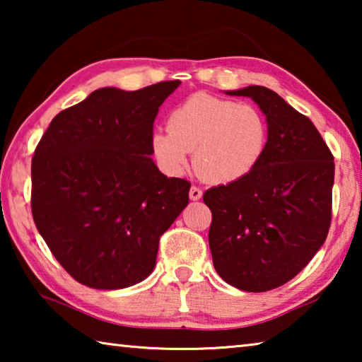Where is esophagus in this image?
<instances>
[{
  "mask_svg": "<svg viewBox=\"0 0 362 362\" xmlns=\"http://www.w3.org/2000/svg\"><path fill=\"white\" fill-rule=\"evenodd\" d=\"M201 196H203V192H201V188H198V187L189 188V199L198 201V199H201Z\"/></svg>",
  "mask_w": 362,
  "mask_h": 362,
  "instance_id": "1",
  "label": "esophagus"
}]
</instances>
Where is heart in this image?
<instances>
[{
	"label": "heart",
	"instance_id": "obj_1",
	"mask_svg": "<svg viewBox=\"0 0 362 362\" xmlns=\"http://www.w3.org/2000/svg\"><path fill=\"white\" fill-rule=\"evenodd\" d=\"M169 129L151 136V148L169 173H182L194 151V169L211 183L246 177L267 146V121L252 105L196 93L169 115Z\"/></svg>",
	"mask_w": 362,
	"mask_h": 362
}]
</instances>
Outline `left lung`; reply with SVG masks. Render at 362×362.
I'll return each mask as SVG.
<instances>
[{"mask_svg": "<svg viewBox=\"0 0 362 362\" xmlns=\"http://www.w3.org/2000/svg\"><path fill=\"white\" fill-rule=\"evenodd\" d=\"M250 97L267 116L268 140L243 179L212 187L209 247L225 283L265 292L302 272L326 241L335 164L313 122L263 86L226 90Z\"/></svg>", "mask_w": 362, "mask_h": 362, "instance_id": "obj_1", "label": "left lung"}]
</instances>
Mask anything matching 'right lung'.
I'll return each mask as SVG.
<instances>
[{
    "instance_id": "1",
    "label": "right lung",
    "mask_w": 362,
    "mask_h": 362,
    "mask_svg": "<svg viewBox=\"0 0 362 362\" xmlns=\"http://www.w3.org/2000/svg\"><path fill=\"white\" fill-rule=\"evenodd\" d=\"M180 81L102 88L60 112L32 159V214L52 255L93 289H124L156 265L159 238L188 204V180L150 158L153 122Z\"/></svg>"
}]
</instances>
